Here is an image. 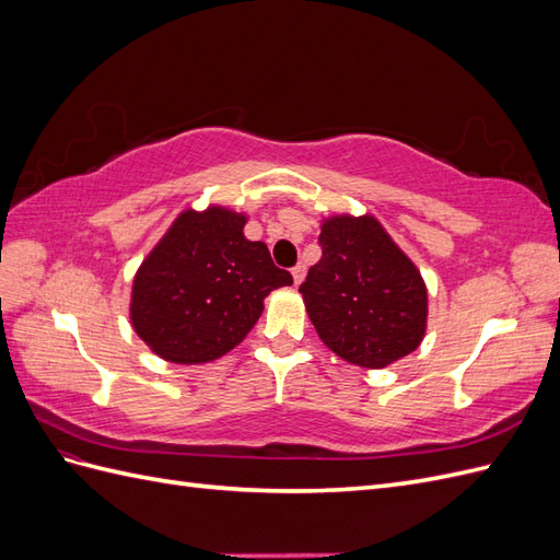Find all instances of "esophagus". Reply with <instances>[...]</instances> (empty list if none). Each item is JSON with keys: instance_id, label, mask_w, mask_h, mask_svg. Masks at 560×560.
<instances>
[{"instance_id": "1", "label": "esophagus", "mask_w": 560, "mask_h": 560, "mask_svg": "<svg viewBox=\"0 0 560 560\" xmlns=\"http://www.w3.org/2000/svg\"><path fill=\"white\" fill-rule=\"evenodd\" d=\"M292 276H294V284H301V282H303V278H306V266H303V264H296V266L292 268Z\"/></svg>"}]
</instances>
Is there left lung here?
Listing matches in <instances>:
<instances>
[{"instance_id": "8db88e82", "label": "left lung", "mask_w": 560, "mask_h": 560, "mask_svg": "<svg viewBox=\"0 0 560 560\" xmlns=\"http://www.w3.org/2000/svg\"><path fill=\"white\" fill-rule=\"evenodd\" d=\"M322 259L299 287L322 343L364 369L413 352L428 327V290L418 268L374 217H331Z\"/></svg>"}]
</instances>
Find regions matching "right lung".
Listing matches in <instances>:
<instances>
[{"instance_id": "obj_1", "label": "right lung", "mask_w": 560, "mask_h": 560, "mask_svg": "<svg viewBox=\"0 0 560 560\" xmlns=\"http://www.w3.org/2000/svg\"><path fill=\"white\" fill-rule=\"evenodd\" d=\"M245 222L226 208L186 210L142 261L130 319L159 358L175 364L222 358L257 325L264 299L294 282L266 243L245 238Z\"/></svg>"}]
</instances>
